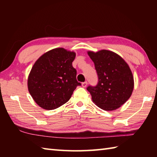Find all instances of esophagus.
<instances>
[{"label": "esophagus", "instance_id": "esophagus-1", "mask_svg": "<svg viewBox=\"0 0 157 157\" xmlns=\"http://www.w3.org/2000/svg\"><path fill=\"white\" fill-rule=\"evenodd\" d=\"M87 84H88V83H87V82H83V83H82V86L83 88H86V86H87Z\"/></svg>", "mask_w": 157, "mask_h": 157}]
</instances>
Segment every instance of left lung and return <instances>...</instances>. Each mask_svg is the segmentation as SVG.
<instances>
[{"label":"left lung","instance_id":"obj_1","mask_svg":"<svg viewBox=\"0 0 157 157\" xmlns=\"http://www.w3.org/2000/svg\"><path fill=\"white\" fill-rule=\"evenodd\" d=\"M94 62L98 77L95 87L88 86L94 104L104 111H115L131 96L134 86V76L128 63L117 53L101 50L88 51Z\"/></svg>","mask_w":157,"mask_h":157}]
</instances>
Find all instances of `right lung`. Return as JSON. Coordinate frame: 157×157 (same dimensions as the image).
<instances>
[{
    "instance_id": "obj_1",
    "label": "right lung",
    "mask_w": 157,
    "mask_h": 157,
    "mask_svg": "<svg viewBox=\"0 0 157 157\" xmlns=\"http://www.w3.org/2000/svg\"><path fill=\"white\" fill-rule=\"evenodd\" d=\"M75 52L56 48L40 56L33 65L28 78V88L39 106L53 110L65 104L73 91L80 86L72 62Z\"/></svg>"
}]
</instances>
